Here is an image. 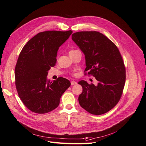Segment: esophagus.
<instances>
[{
	"label": "esophagus",
	"instance_id": "esophagus-1",
	"mask_svg": "<svg viewBox=\"0 0 146 146\" xmlns=\"http://www.w3.org/2000/svg\"><path fill=\"white\" fill-rule=\"evenodd\" d=\"M71 84H72V86H73V85H76V84H77V82H76V81H71Z\"/></svg>",
	"mask_w": 146,
	"mask_h": 146
}]
</instances>
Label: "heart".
I'll return each mask as SVG.
<instances>
[{"mask_svg": "<svg viewBox=\"0 0 146 146\" xmlns=\"http://www.w3.org/2000/svg\"><path fill=\"white\" fill-rule=\"evenodd\" d=\"M78 51V50H70V52H69V54L72 53L74 52V51Z\"/></svg>", "mask_w": 146, "mask_h": 146, "instance_id": "b5f03b06", "label": "heart"}]
</instances>
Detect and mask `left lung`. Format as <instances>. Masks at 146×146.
Segmentation results:
<instances>
[{
	"mask_svg": "<svg viewBox=\"0 0 146 146\" xmlns=\"http://www.w3.org/2000/svg\"><path fill=\"white\" fill-rule=\"evenodd\" d=\"M72 40L85 54V72L92 75L98 85L85 81L79 96V104L88 113L100 115L112 109L123 95L125 82V67L116 45L98 31H79ZM87 74V73H86Z\"/></svg>",
	"mask_w": 146,
	"mask_h": 146,
	"instance_id": "1",
	"label": "left lung"
}]
</instances>
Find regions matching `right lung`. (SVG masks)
Here are the masks:
<instances>
[{
    "instance_id": "obj_1",
    "label": "right lung",
    "mask_w": 146,
    "mask_h": 146,
    "mask_svg": "<svg viewBox=\"0 0 146 146\" xmlns=\"http://www.w3.org/2000/svg\"><path fill=\"white\" fill-rule=\"evenodd\" d=\"M72 33V30L39 33L21 51L15 67V84L19 96L31 111L44 114L55 109L61 96L71 85L64 78L50 81L46 76L56 64L59 47Z\"/></svg>"
}]
</instances>
